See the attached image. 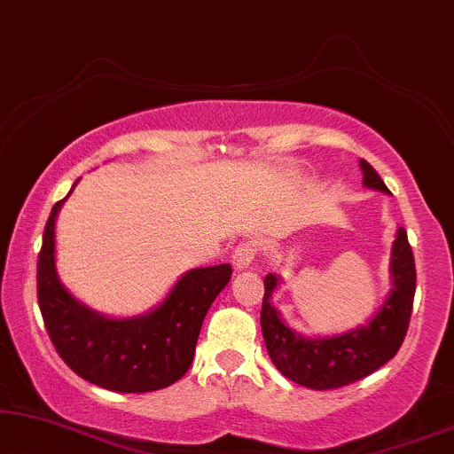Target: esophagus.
<instances>
[{
    "instance_id": "34e87169",
    "label": "esophagus",
    "mask_w": 454,
    "mask_h": 454,
    "mask_svg": "<svg viewBox=\"0 0 454 454\" xmlns=\"http://www.w3.org/2000/svg\"><path fill=\"white\" fill-rule=\"evenodd\" d=\"M256 254H258L256 241L252 239L241 241V244H238V247L233 250V266L238 270L247 269V266L254 262V258H256Z\"/></svg>"
}]
</instances>
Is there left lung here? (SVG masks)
I'll return each instance as SVG.
<instances>
[{
	"label": "left lung",
	"mask_w": 454,
	"mask_h": 454,
	"mask_svg": "<svg viewBox=\"0 0 454 454\" xmlns=\"http://www.w3.org/2000/svg\"><path fill=\"white\" fill-rule=\"evenodd\" d=\"M364 184L368 188L388 192L368 160H359ZM395 289L384 300L368 326L331 339H303L283 325L278 312L270 306V295L277 289L278 277H264V300L260 309L264 343L272 364L283 376L301 387L331 390L353 384L372 372L382 368L399 351L411 320L415 295V260L407 231L399 229L390 258Z\"/></svg>",
	"instance_id": "obj_1"
}]
</instances>
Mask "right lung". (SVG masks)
Instances as JSON below:
<instances>
[{"label": "right lung", "instance_id": "right-lung-1", "mask_svg": "<svg viewBox=\"0 0 454 454\" xmlns=\"http://www.w3.org/2000/svg\"><path fill=\"white\" fill-rule=\"evenodd\" d=\"M64 200L51 208L36 262V297L59 357L80 378L115 393H151L177 382L190 370L204 316L231 278V266L185 272L151 314L107 318L74 300L55 272V216Z\"/></svg>", "mask_w": 454, "mask_h": 454}]
</instances>
